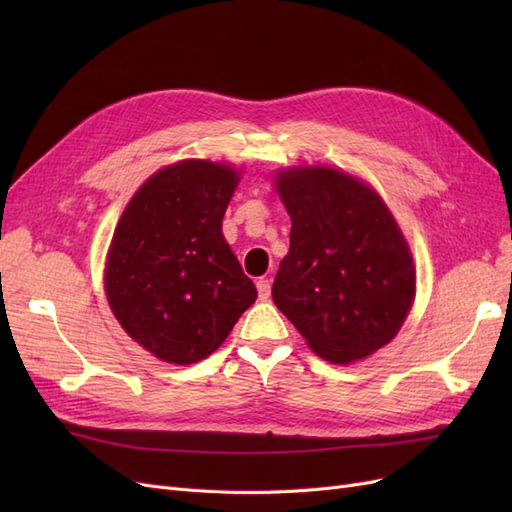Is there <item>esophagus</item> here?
I'll return each mask as SVG.
<instances>
[{"label": "esophagus", "instance_id": "1", "mask_svg": "<svg viewBox=\"0 0 512 512\" xmlns=\"http://www.w3.org/2000/svg\"><path fill=\"white\" fill-rule=\"evenodd\" d=\"M256 288H258V297L262 301H267L269 294H271V282L267 280V277H260V280L256 282Z\"/></svg>", "mask_w": 512, "mask_h": 512}]
</instances>
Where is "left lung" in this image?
Wrapping results in <instances>:
<instances>
[{
	"mask_svg": "<svg viewBox=\"0 0 512 512\" xmlns=\"http://www.w3.org/2000/svg\"><path fill=\"white\" fill-rule=\"evenodd\" d=\"M292 220L273 301L324 361L352 363L386 346L416 292L410 247L367 183L329 166L277 173Z\"/></svg>",
	"mask_w": 512,
	"mask_h": 512,
	"instance_id": "left-lung-1",
	"label": "left lung"
}]
</instances>
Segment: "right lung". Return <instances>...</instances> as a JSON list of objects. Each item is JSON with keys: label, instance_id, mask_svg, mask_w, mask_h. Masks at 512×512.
I'll use <instances>...</instances> for the list:
<instances>
[{"label": "right lung", "instance_id": "right-lung-1", "mask_svg": "<svg viewBox=\"0 0 512 512\" xmlns=\"http://www.w3.org/2000/svg\"><path fill=\"white\" fill-rule=\"evenodd\" d=\"M239 183L232 166L183 160L132 196L106 258L108 305L126 333L177 365L207 359L256 301L222 235Z\"/></svg>", "mask_w": 512, "mask_h": 512}]
</instances>
